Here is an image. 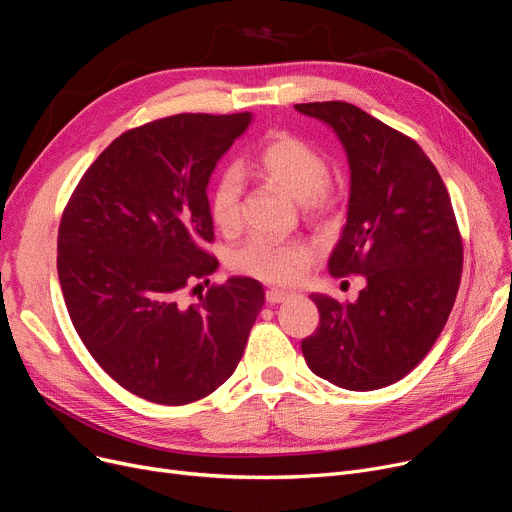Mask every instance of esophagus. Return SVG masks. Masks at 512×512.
Returning <instances> with one entry per match:
<instances>
[{
	"label": "esophagus",
	"mask_w": 512,
	"mask_h": 512,
	"mask_svg": "<svg viewBox=\"0 0 512 512\" xmlns=\"http://www.w3.org/2000/svg\"><path fill=\"white\" fill-rule=\"evenodd\" d=\"M291 295H293L291 291H282V288H270V291L265 293V299H268V303H282Z\"/></svg>",
	"instance_id": "esophagus-1"
}]
</instances>
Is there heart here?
I'll use <instances>...</instances> for the list:
<instances>
[{
  "label": "heart",
  "mask_w": 512,
  "mask_h": 512,
  "mask_svg": "<svg viewBox=\"0 0 512 512\" xmlns=\"http://www.w3.org/2000/svg\"><path fill=\"white\" fill-rule=\"evenodd\" d=\"M253 167L280 186L284 192L301 201L311 217H322L335 207V196L328 188V163L314 146L291 133H272L259 146ZM242 180L234 169L217 177L213 186L209 209L215 226L230 232L238 226ZM311 255L305 244L297 240H280L255 236L232 253V268L240 274H249L276 284H291L301 278Z\"/></svg>",
  "instance_id": "1"
}]
</instances>
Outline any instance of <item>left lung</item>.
Here are the masks:
<instances>
[{"label":"left lung","instance_id":"left-lung-1","mask_svg":"<svg viewBox=\"0 0 512 512\" xmlns=\"http://www.w3.org/2000/svg\"><path fill=\"white\" fill-rule=\"evenodd\" d=\"M295 108L335 131L347 154V221L328 272L366 280L353 303L309 295L320 326L301 349L320 379L349 391L381 389L425 358L456 301L462 240L450 194L414 140L362 108Z\"/></svg>","mask_w":512,"mask_h":512}]
</instances>
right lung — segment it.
I'll return each instance as SVG.
<instances>
[{"label":"right lung","instance_id":"1","mask_svg":"<svg viewBox=\"0 0 512 512\" xmlns=\"http://www.w3.org/2000/svg\"><path fill=\"white\" fill-rule=\"evenodd\" d=\"M251 113L173 115L125 131L85 171L58 232V278L83 345L113 379L154 404L207 397L236 370L265 301L232 276L186 305L213 274L207 188Z\"/></svg>","mask_w":512,"mask_h":512}]
</instances>
